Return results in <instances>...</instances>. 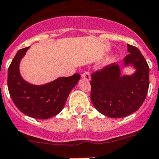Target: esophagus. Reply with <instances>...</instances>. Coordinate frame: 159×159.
Segmentation results:
<instances>
[{"mask_svg": "<svg viewBox=\"0 0 159 159\" xmlns=\"http://www.w3.org/2000/svg\"><path fill=\"white\" fill-rule=\"evenodd\" d=\"M81 76H82V78H84V79L88 80V81L90 80V78H91V75H90V72L88 71V70H85V71L82 74V75H81Z\"/></svg>", "mask_w": 159, "mask_h": 159, "instance_id": "esophagus-1", "label": "esophagus"}]
</instances>
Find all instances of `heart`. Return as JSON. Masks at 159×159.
Wrapping results in <instances>:
<instances>
[{
    "instance_id": "1",
    "label": "heart",
    "mask_w": 159,
    "mask_h": 159,
    "mask_svg": "<svg viewBox=\"0 0 159 159\" xmlns=\"http://www.w3.org/2000/svg\"><path fill=\"white\" fill-rule=\"evenodd\" d=\"M111 61H112V60H111Z\"/></svg>"
}]
</instances>
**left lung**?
I'll use <instances>...</instances> for the list:
<instances>
[{
    "label": "left lung",
    "mask_w": 159,
    "mask_h": 159,
    "mask_svg": "<svg viewBox=\"0 0 159 159\" xmlns=\"http://www.w3.org/2000/svg\"><path fill=\"white\" fill-rule=\"evenodd\" d=\"M128 51L125 65H134L137 70L133 75L120 76V68L115 62L91 74V102L100 113L110 118H123L134 113L148 94V63L136 47L128 44Z\"/></svg>",
    "instance_id": "1"
}]
</instances>
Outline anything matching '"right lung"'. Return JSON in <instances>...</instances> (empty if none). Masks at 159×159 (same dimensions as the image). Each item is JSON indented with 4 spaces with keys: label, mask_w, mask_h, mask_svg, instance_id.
Here are the masks:
<instances>
[{
    "label": "right lung",
    "mask_w": 159,
    "mask_h": 159,
    "mask_svg": "<svg viewBox=\"0 0 159 159\" xmlns=\"http://www.w3.org/2000/svg\"><path fill=\"white\" fill-rule=\"evenodd\" d=\"M29 47L19 50L7 71L9 94L17 108L28 116L48 119L55 116L64 108L70 91L81 75L61 77L44 85H33L24 81L19 73V63Z\"/></svg>",
    "instance_id": "obj_1"
}]
</instances>
